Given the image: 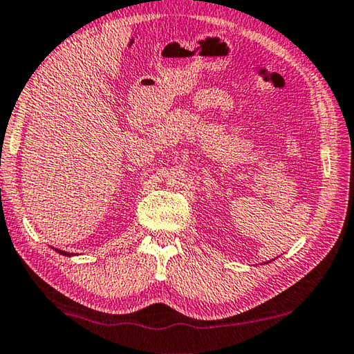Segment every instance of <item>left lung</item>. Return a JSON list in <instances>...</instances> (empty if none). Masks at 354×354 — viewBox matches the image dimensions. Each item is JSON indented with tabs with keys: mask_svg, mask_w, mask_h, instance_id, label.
Listing matches in <instances>:
<instances>
[{
	"mask_svg": "<svg viewBox=\"0 0 354 354\" xmlns=\"http://www.w3.org/2000/svg\"><path fill=\"white\" fill-rule=\"evenodd\" d=\"M270 262H271V260H270ZM266 263H268V262H266Z\"/></svg>",
	"mask_w": 354,
	"mask_h": 354,
	"instance_id": "obj_1",
	"label": "left lung"
}]
</instances>
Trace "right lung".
Masks as SVG:
<instances>
[{
	"label": "right lung",
	"mask_w": 354,
	"mask_h": 354,
	"mask_svg": "<svg viewBox=\"0 0 354 354\" xmlns=\"http://www.w3.org/2000/svg\"><path fill=\"white\" fill-rule=\"evenodd\" d=\"M53 250H55L57 252H59V254H62V256H68V257L73 256V252H66V251H62V250H57V248H53Z\"/></svg>",
	"instance_id": "right-lung-1"
}]
</instances>
